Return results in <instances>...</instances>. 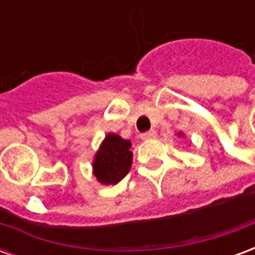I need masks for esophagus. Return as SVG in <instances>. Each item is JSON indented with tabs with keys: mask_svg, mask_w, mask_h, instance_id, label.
<instances>
[{
	"mask_svg": "<svg viewBox=\"0 0 255 255\" xmlns=\"http://www.w3.org/2000/svg\"><path fill=\"white\" fill-rule=\"evenodd\" d=\"M157 136V132H155L154 129H151V131H147V132H143L140 135V139L142 140H149V139H154Z\"/></svg>",
	"mask_w": 255,
	"mask_h": 255,
	"instance_id": "34e87169",
	"label": "esophagus"
}]
</instances>
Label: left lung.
<instances>
[{
    "instance_id": "obj_1",
    "label": "left lung",
    "mask_w": 255,
    "mask_h": 255,
    "mask_svg": "<svg viewBox=\"0 0 255 255\" xmlns=\"http://www.w3.org/2000/svg\"><path fill=\"white\" fill-rule=\"evenodd\" d=\"M177 136H179V138H183L184 135H183V132H177Z\"/></svg>"
}]
</instances>
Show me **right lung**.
Returning <instances> with one entry per match:
<instances>
[{
  "label": "right lung",
  "mask_w": 255,
  "mask_h": 255,
  "mask_svg": "<svg viewBox=\"0 0 255 255\" xmlns=\"http://www.w3.org/2000/svg\"><path fill=\"white\" fill-rule=\"evenodd\" d=\"M132 143L117 133H108L93 160V175L101 184H117L132 165Z\"/></svg>",
  "instance_id": "add662e5"
}]
</instances>
